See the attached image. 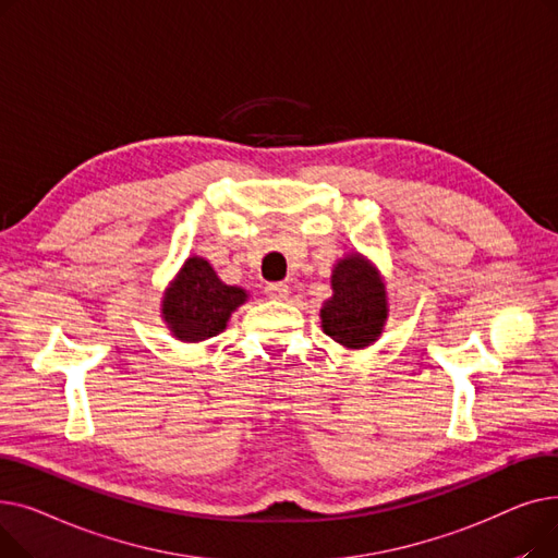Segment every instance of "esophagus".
<instances>
[{
    "instance_id": "1",
    "label": "esophagus",
    "mask_w": 558,
    "mask_h": 558,
    "mask_svg": "<svg viewBox=\"0 0 558 558\" xmlns=\"http://www.w3.org/2000/svg\"><path fill=\"white\" fill-rule=\"evenodd\" d=\"M264 294H267L271 301H284L289 296V284L284 282H269L264 287Z\"/></svg>"
}]
</instances>
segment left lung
Masks as SVG:
<instances>
[{
  "label": "left lung",
  "instance_id": "1",
  "mask_svg": "<svg viewBox=\"0 0 558 558\" xmlns=\"http://www.w3.org/2000/svg\"><path fill=\"white\" fill-rule=\"evenodd\" d=\"M335 294L320 310V326L345 348H364L387 320L385 284L362 255L341 259L332 271Z\"/></svg>",
  "mask_w": 558,
  "mask_h": 558
}]
</instances>
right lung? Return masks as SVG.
<instances>
[{"mask_svg":"<svg viewBox=\"0 0 558 558\" xmlns=\"http://www.w3.org/2000/svg\"><path fill=\"white\" fill-rule=\"evenodd\" d=\"M244 301V289L223 284L208 262L190 257L167 291L162 314L175 337L203 341L219 335Z\"/></svg>","mask_w":558,"mask_h":558,"instance_id":"obj_1","label":"right lung"}]
</instances>
